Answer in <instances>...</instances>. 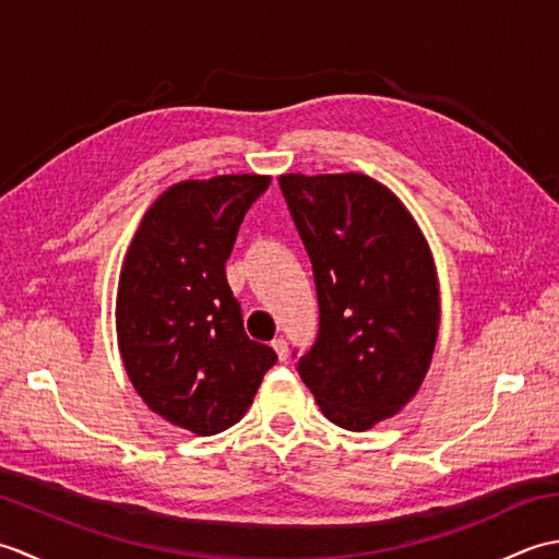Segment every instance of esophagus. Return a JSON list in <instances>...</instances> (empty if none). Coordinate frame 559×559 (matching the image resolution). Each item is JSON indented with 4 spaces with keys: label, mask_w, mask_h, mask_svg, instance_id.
Here are the masks:
<instances>
[{
    "label": "esophagus",
    "mask_w": 559,
    "mask_h": 559,
    "mask_svg": "<svg viewBox=\"0 0 559 559\" xmlns=\"http://www.w3.org/2000/svg\"><path fill=\"white\" fill-rule=\"evenodd\" d=\"M271 346H273V350H276L281 362L288 360V343H286V338H273Z\"/></svg>",
    "instance_id": "34e87169"
}]
</instances>
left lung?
<instances>
[{
    "label": "left lung",
    "instance_id": "obj_1",
    "mask_svg": "<svg viewBox=\"0 0 559 559\" xmlns=\"http://www.w3.org/2000/svg\"><path fill=\"white\" fill-rule=\"evenodd\" d=\"M312 261L319 334L298 372L326 418L365 432L406 406L439 331L435 259L403 201L362 173L278 177Z\"/></svg>",
    "mask_w": 559,
    "mask_h": 559
}]
</instances>
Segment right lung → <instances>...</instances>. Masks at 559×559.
I'll return each instance as SVG.
<instances>
[{
    "label": "right lung",
    "instance_id": "right-lung-1",
    "mask_svg": "<svg viewBox=\"0 0 559 559\" xmlns=\"http://www.w3.org/2000/svg\"><path fill=\"white\" fill-rule=\"evenodd\" d=\"M269 175H218L165 189L141 218L117 286V346L160 418L209 437L252 406L273 348L245 334L225 278L247 209Z\"/></svg>",
    "mask_w": 559,
    "mask_h": 559
}]
</instances>
